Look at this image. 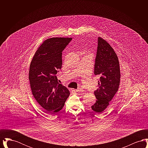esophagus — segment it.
<instances>
[{
  "mask_svg": "<svg viewBox=\"0 0 148 148\" xmlns=\"http://www.w3.org/2000/svg\"><path fill=\"white\" fill-rule=\"evenodd\" d=\"M76 90V92H84V89H83L82 88H79V89H77V90Z\"/></svg>",
  "mask_w": 148,
  "mask_h": 148,
  "instance_id": "esophagus-1",
  "label": "esophagus"
}]
</instances>
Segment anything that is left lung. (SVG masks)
Returning a JSON list of instances; mask_svg holds the SVG:
<instances>
[{
  "instance_id": "8db88e82",
  "label": "left lung",
  "mask_w": 148,
  "mask_h": 148,
  "mask_svg": "<svg viewBox=\"0 0 148 148\" xmlns=\"http://www.w3.org/2000/svg\"><path fill=\"white\" fill-rule=\"evenodd\" d=\"M94 73L100 76V79L98 88L94 92L97 100L92 106V109L99 114L103 113L118 92L120 80L119 62L117 55L110 44L100 37L98 40Z\"/></svg>"
}]
</instances>
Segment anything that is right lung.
I'll return each instance as SVG.
<instances>
[{
  "label": "right lung",
  "instance_id": "obj_1",
  "mask_svg": "<svg viewBox=\"0 0 148 148\" xmlns=\"http://www.w3.org/2000/svg\"><path fill=\"white\" fill-rule=\"evenodd\" d=\"M71 38H51L45 40L35 52L30 63L29 79L32 94L39 105L54 114L63 108L70 95L59 83L56 74L62 66V51Z\"/></svg>",
  "mask_w": 148,
  "mask_h": 148
}]
</instances>
